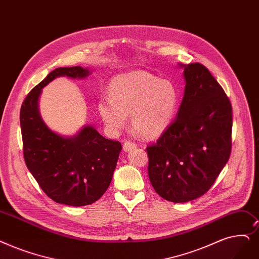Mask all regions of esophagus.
I'll return each instance as SVG.
<instances>
[{
    "mask_svg": "<svg viewBox=\"0 0 259 259\" xmlns=\"http://www.w3.org/2000/svg\"><path fill=\"white\" fill-rule=\"evenodd\" d=\"M136 147H137L136 143H132L130 141H126L125 143H123V145H122V149H123V151H125V152H128V151L134 149Z\"/></svg>",
    "mask_w": 259,
    "mask_h": 259,
    "instance_id": "34e87169",
    "label": "esophagus"
}]
</instances>
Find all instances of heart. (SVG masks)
<instances>
[{"label":"heart","instance_id":"b5f03b06","mask_svg":"<svg viewBox=\"0 0 259 259\" xmlns=\"http://www.w3.org/2000/svg\"><path fill=\"white\" fill-rule=\"evenodd\" d=\"M179 104L175 83L151 73L133 71L120 74L109 85V97L98 103V113L105 125L117 132L127 125L142 137H160L171 123Z\"/></svg>","mask_w":259,"mask_h":259}]
</instances>
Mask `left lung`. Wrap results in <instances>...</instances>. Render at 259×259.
Here are the masks:
<instances>
[{
  "label": "left lung",
  "instance_id": "left-lung-1",
  "mask_svg": "<svg viewBox=\"0 0 259 259\" xmlns=\"http://www.w3.org/2000/svg\"><path fill=\"white\" fill-rule=\"evenodd\" d=\"M184 67L185 91L176 119L147 147L148 176L157 195L175 203L192 201L211 187L230 159L232 106L201 63Z\"/></svg>",
  "mask_w": 259,
  "mask_h": 259
}]
</instances>
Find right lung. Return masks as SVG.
Listing matches in <instances>:
<instances>
[{"instance_id":"obj_1","label":"right lung","mask_w":259,"mask_h":259,"mask_svg":"<svg viewBox=\"0 0 259 259\" xmlns=\"http://www.w3.org/2000/svg\"><path fill=\"white\" fill-rule=\"evenodd\" d=\"M81 66L58 67L33 88L20 112L26 166L39 186L57 203L84 206L94 203L108 189L115 170L121 144L84 126L76 136L62 137L52 131L39 112L42 89L55 78H85Z\"/></svg>"}]
</instances>
